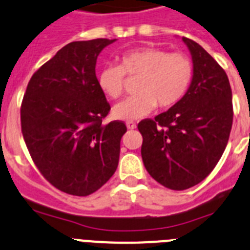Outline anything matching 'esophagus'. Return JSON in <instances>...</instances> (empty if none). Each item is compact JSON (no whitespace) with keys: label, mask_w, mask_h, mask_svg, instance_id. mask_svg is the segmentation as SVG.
I'll use <instances>...</instances> for the list:
<instances>
[{"label":"esophagus","mask_w":250,"mask_h":250,"mask_svg":"<svg viewBox=\"0 0 250 250\" xmlns=\"http://www.w3.org/2000/svg\"><path fill=\"white\" fill-rule=\"evenodd\" d=\"M125 125H127L128 129H134V128L137 127V125L133 122V121H128V122L125 123Z\"/></svg>","instance_id":"esophagus-1"}]
</instances>
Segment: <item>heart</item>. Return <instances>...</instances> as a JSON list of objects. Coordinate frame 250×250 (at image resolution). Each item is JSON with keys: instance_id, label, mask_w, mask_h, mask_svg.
<instances>
[{"instance_id": "heart-1", "label": "heart", "mask_w": 250, "mask_h": 250, "mask_svg": "<svg viewBox=\"0 0 250 250\" xmlns=\"http://www.w3.org/2000/svg\"><path fill=\"white\" fill-rule=\"evenodd\" d=\"M125 75L141 76L137 94L117 103L113 116L117 120H139L154 111L157 105L169 108L186 96L192 83L194 68L183 53H168L156 47H139L125 52L118 64L98 69L96 81L104 96L118 98L125 91Z\"/></svg>"}]
</instances>
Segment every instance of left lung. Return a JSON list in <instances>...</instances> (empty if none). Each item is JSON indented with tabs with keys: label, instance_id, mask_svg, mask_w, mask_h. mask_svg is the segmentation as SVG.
Masks as SVG:
<instances>
[{
	"label": "left lung",
	"instance_id": "left-lung-1",
	"mask_svg": "<svg viewBox=\"0 0 250 250\" xmlns=\"http://www.w3.org/2000/svg\"><path fill=\"white\" fill-rule=\"evenodd\" d=\"M182 41L192 56V83L181 102L154 120L138 123L142 159L147 172L173 190L201 183L223 154L233 123L229 80L206 49Z\"/></svg>",
	"mask_w": 250,
	"mask_h": 250
}]
</instances>
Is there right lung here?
<instances>
[{
    "instance_id": "obj_1",
    "label": "right lung",
    "mask_w": 250,
    "mask_h": 250,
    "mask_svg": "<svg viewBox=\"0 0 250 250\" xmlns=\"http://www.w3.org/2000/svg\"><path fill=\"white\" fill-rule=\"evenodd\" d=\"M117 40L76 41L35 72L21 105V127L33 162L49 183L86 197L114 174L123 122L103 125L109 103L96 81V62Z\"/></svg>"
}]
</instances>
